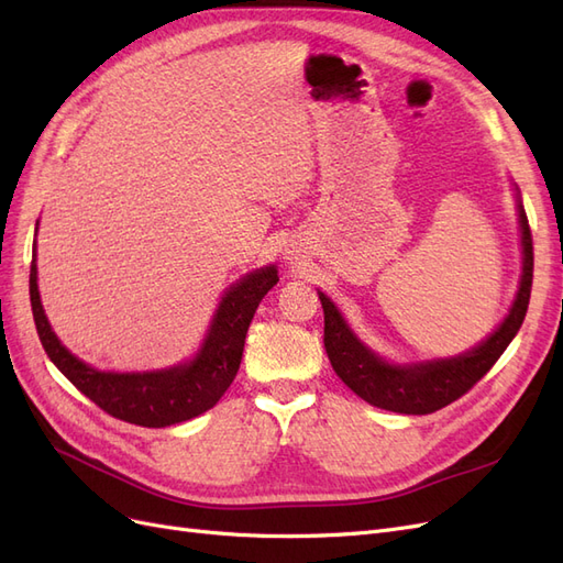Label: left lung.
<instances>
[{
    "label": "left lung",
    "mask_w": 563,
    "mask_h": 563,
    "mask_svg": "<svg viewBox=\"0 0 563 563\" xmlns=\"http://www.w3.org/2000/svg\"><path fill=\"white\" fill-rule=\"evenodd\" d=\"M519 223H521V244H523V275L519 284L517 300L509 310L500 329L493 333L486 343L474 347L467 354L453 356V360L428 362L416 366H391L376 354L366 350L347 323L335 310V305L319 294L323 308V347L331 360L338 378L343 380L354 395L364 401L385 408V411L406 413V416H428L449 406L451 401L479 383L490 366L500 360V354L512 343V338L521 329L528 300H531L533 286V236L531 225L519 201Z\"/></svg>",
    "instance_id": "8db88e82"
}]
</instances>
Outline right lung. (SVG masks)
Listing matches in <instances>:
<instances>
[{
	"label": "right lung",
	"instance_id": "right-lung-1",
	"mask_svg": "<svg viewBox=\"0 0 563 563\" xmlns=\"http://www.w3.org/2000/svg\"><path fill=\"white\" fill-rule=\"evenodd\" d=\"M277 282V267L272 265L234 284L220 302L211 333L203 340L197 360L157 373L96 371L67 352L44 317L35 258L30 265V302L44 352L81 395H87L112 418L141 428H168L209 411L225 395L240 371L251 319Z\"/></svg>",
	"mask_w": 563,
	"mask_h": 563
}]
</instances>
